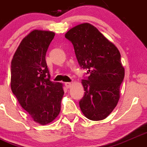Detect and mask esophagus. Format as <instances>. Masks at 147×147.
I'll list each match as a JSON object with an SVG mask.
<instances>
[{
	"mask_svg": "<svg viewBox=\"0 0 147 147\" xmlns=\"http://www.w3.org/2000/svg\"><path fill=\"white\" fill-rule=\"evenodd\" d=\"M71 85H72L71 82H66V83H65V86L67 89L70 88V87H71Z\"/></svg>",
	"mask_w": 147,
	"mask_h": 147,
	"instance_id": "esophagus-1",
	"label": "esophagus"
}]
</instances>
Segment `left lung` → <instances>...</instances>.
Returning a JSON list of instances; mask_svg holds the SVG:
<instances>
[{"mask_svg":"<svg viewBox=\"0 0 147 147\" xmlns=\"http://www.w3.org/2000/svg\"><path fill=\"white\" fill-rule=\"evenodd\" d=\"M79 65L88 69L82 80L85 95L79 102L83 115L92 121L104 119L117 105L124 68L116 46L93 25L84 23L67 31Z\"/></svg>","mask_w":147,"mask_h":147,"instance_id":"left-lung-1","label":"left lung"}]
</instances>
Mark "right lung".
Listing matches in <instances>:
<instances>
[{
  "instance_id": "obj_1",
  "label": "right lung",
  "mask_w": 147,
  "mask_h": 147,
  "mask_svg": "<svg viewBox=\"0 0 147 147\" xmlns=\"http://www.w3.org/2000/svg\"><path fill=\"white\" fill-rule=\"evenodd\" d=\"M55 36L51 31L34 30L22 39L11 63V90L34 121L52 122L60 114L63 84L52 82L45 57Z\"/></svg>"
}]
</instances>
